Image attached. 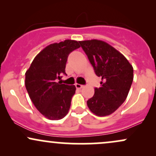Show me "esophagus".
<instances>
[{
  "label": "esophagus",
  "instance_id": "1",
  "mask_svg": "<svg viewBox=\"0 0 156 156\" xmlns=\"http://www.w3.org/2000/svg\"><path fill=\"white\" fill-rule=\"evenodd\" d=\"M76 87L77 89H81L83 87V85H81V84H79V83H76Z\"/></svg>",
  "mask_w": 156,
  "mask_h": 156
}]
</instances>
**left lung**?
I'll list each match as a JSON object with an SVG mask.
<instances>
[{
  "mask_svg": "<svg viewBox=\"0 0 156 156\" xmlns=\"http://www.w3.org/2000/svg\"><path fill=\"white\" fill-rule=\"evenodd\" d=\"M98 77L101 87L87 101L89 110L98 117L112 114L124 103L133 80V68L120 52L98 39L80 41Z\"/></svg>",
  "mask_w": 156,
  "mask_h": 156,
  "instance_id": "left-lung-1",
  "label": "left lung"
}]
</instances>
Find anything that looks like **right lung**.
<instances>
[{
  "label": "right lung",
  "mask_w": 156,
  "mask_h": 156,
  "mask_svg": "<svg viewBox=\"0 0 156 156\" xmlns=\"http://www.w3.org/2000/svg\"><path fill=\"white\" fill-rule=\"evenodd\" d=\"M79 48L78 42L71 39L49 44L37 55L26 71L25 84L28 95L37 110L48 119H61L69 112L76 88L56 80L66 75L68 55Z\"/></svg>",
  "instance_id": "1"
}]
</instances>
